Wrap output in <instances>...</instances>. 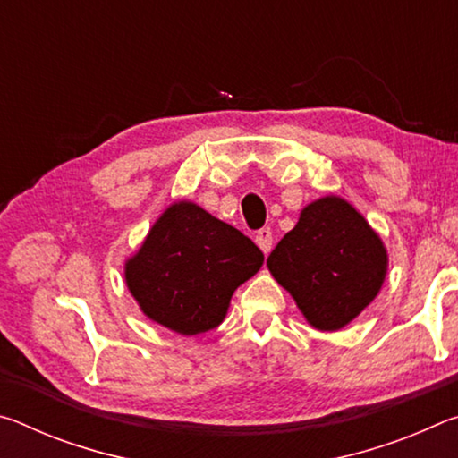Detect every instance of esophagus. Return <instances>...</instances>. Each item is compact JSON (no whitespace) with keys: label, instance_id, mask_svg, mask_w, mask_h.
<instances>
[{"label":"esophagus","instance_id":"esophagus-1","mask_svg":"<svg viewBox=\"0 0 458 458\" xmlns=\"http://www.w3.org/2000/svg\"><path fill=\"white\" fill-rule=\"evenodd\" d=\"M257 244L260 246V250L268 254L270 248H273V230L270 228H260L257 232Z\"/></svg>","mask_w":458,"mask_h":458}]
</instances>
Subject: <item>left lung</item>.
<instances>
[{
	"label": "left lung",
	"mask_w": 458,
	"mask_h": 458,
	"mask_svg": "<svg viewBox=\"0 0 458 458\" xmlns=\"http://www.w3.org/2000/svg\"><path fill=\"white\" fill-rule=\"evenodd\" d=\"M267 265L313 327L335 331L376 299L387 257L363 216L345 199L327 196L301 212Z\"/></svg>",
	"instance_id": "left-lung-1"
}]
</instances>
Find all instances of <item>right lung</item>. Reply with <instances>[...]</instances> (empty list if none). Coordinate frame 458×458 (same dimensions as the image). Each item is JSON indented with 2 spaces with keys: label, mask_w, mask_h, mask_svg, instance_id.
<instances>
[{
  "label": "right lung",
  "mask_w": 458,
  "mask_h": 458,
  "mask_svg": "<svg viewBox=\"0 0 458 458\" xmlns=\"http://www.w3.org/2000/svg\"><path fill=\"white\" fill-rule=\"evenodd\" d=\"M262 262L265 254L242 232L180 201L155 222L125 278L149 319L198 335L218 327L232 294Z\"/></svg>",
  "instance_id": "right-lung-1"
}]
</instances>
